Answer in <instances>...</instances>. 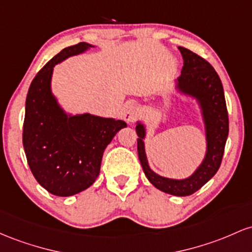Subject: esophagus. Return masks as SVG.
Here are the masks:
<instances>
[{
    "label": "esophagus",
    "instance_id": "1",
    "mask_svg": "<svg viewBox=\"0 0 252 252\" xmlns=\"http://www.w3.org/2000/svg\"><path fill=\"white\" fill-rule=\"evenodd\" d=\"M138 117H139V113H138L137 107L132 103L127 104V106L125 107V109H124V113H123L124 120L128 124L134 123V121L138 119Z\"/></svg>",
    "mask_w": 252,
    "mask_h": 252
}]
</instances>
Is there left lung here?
<instances>
[{
  "instance_id": "left-lung-1",
  "label": "left lung",
  "mask_w": 252,
  "mask_h": 252,
  "mask_svg": "<svg viewBox=\"0 0 252 252\" xmlns=\"http://www.w3.org/2000/svg\"><path fill=\"white\" fill-rule=\"evenodd\" d=\"M183 57L182 73L177 81V88L185 94L195 96L202 108L207 135V154L201 165L186 180H171L155 174L149 168L144 149L145 128L138 124V157L146 177L157 189L176 196H188L199 190L217 174L220 168L226 139L228 135V113L226 107L224 88L214 67L193 51L179 47Z\"/></svg>"
}]
</instances>
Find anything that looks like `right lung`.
Segmentation results:
<instances>
[{"instance_id": "1", "label": "right lung", "mask_w": 252, "mask_h": 252, "mask_svg": "<svg viewBox=\"0 0 252 252\" xmlns=\"http://www.w3.org/2000/svg\"><path fill=\"white\" fill-rule=\"evenodd\" d=\"M89 47L78 42L62 50L36 73L27 93L22 127L27 163L39 185L57 196H71L95 182L104 149L127 126L90 114L67 117L51 94L53 66Z\"/></svg>"}]
</instances>
